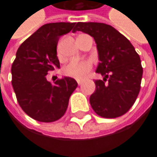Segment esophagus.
<instances>
[{"instance_id": "34e87169", "label": "esophagus", "mask_w": 157, "mask_h": 157, "mask_svg": "<svg viewBox=\"0 0 157 157\" xmlns=\"http://www.w3.org/2000/svg\"><path fill=\"white\" fill-rule=\"evenodd\" d=\"M77 83H78V85H79V86H81V85L83 84V81H80V80H78V81H77Z\"/></svg>"}]
</instances>
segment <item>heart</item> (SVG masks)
I'll return each mask as SVG.
<instances>
[{"instance_id": "b5f03b06", "label": "heart", "mask_w": 157, "mask_h": 157, "mask_svg": "<svg viewBox=\"0 0 157 157\" xmlns=\"http://www.w3.org/2000/svg\"><path fill=\"white\" fill-rule=\"evenodd\" d=\"M58 56L59 52H58ZM92 69V63L89 60H72L69 62L63 69V73L76 80H83L88 75Z\"/></svg>"}]
</instances>
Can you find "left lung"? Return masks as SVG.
Returning a JSON list of instances; mask_svg holds the SVG:
<instances>
[{
  "mask_svg": "<svg viewBox=\"0 0 157 157\" xmlns=\"http://www.w3.org/2000/svg\"><path fill=\"white\" fill-rule=\"evenodd\" d=\"M91 36L97 44L99 65L95 92L89 101L97 115L121 117L133 106L140 90L143 69L131 42L112 26L100 22H78L73 30Z\"/></svg>",
  "mask_w": 157,
  "mask_h": 157,
  "instance_id": "8db88e82",
  "label": "left lung"
}]
</instances>
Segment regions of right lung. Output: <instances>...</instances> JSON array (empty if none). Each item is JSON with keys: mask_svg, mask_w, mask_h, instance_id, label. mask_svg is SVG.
Here are the masks:
<instances>
[{"mask_svg": "<svg viewBox=\"0 0 157 157\" xmlns=\"http://www.w3.org/2000/svg\"><path fill=\"white\" fill-rule=\"evenodd\" d=\"M76 22L42 25L17 49L12 64V86L21 109L32 119L52 122L64 116L77 82L64 77L51 83L49 71L60 68L56 46L59 37L73 31Z\"/></svg>", "mask_w": 157, "mask_h": 157, "instance_id": "add662e5", "label": "right lung"}]
</instances>
